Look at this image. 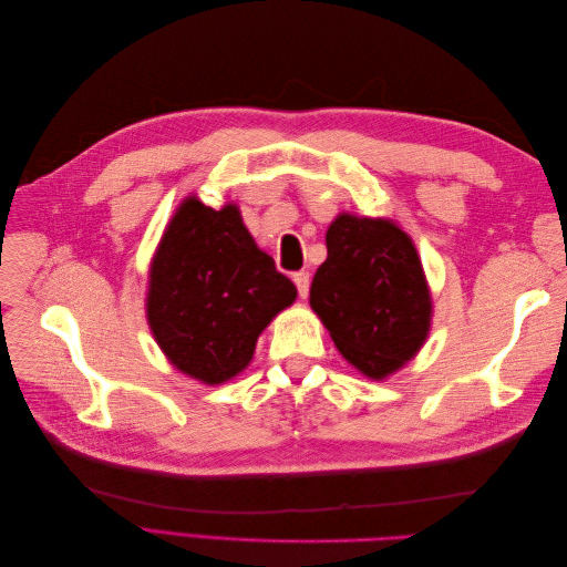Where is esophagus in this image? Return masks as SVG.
I'll return each instance as SVG.
<instances>
[{"mask_svg": "<svg viewBox=\"0 0 567 567\" xmlns=\"http://www.w3.org/2000/svg\"><path fill=\"white\" fill-rule=\"evenodd\" d=\"M293 281H296V286H298L300 298H307V293H310V281H312L310 271H296V274H293Z\"/></svg>", "mask_w": 567, "mask_h": 567, "instance_id": "obj_1", "label": "esophagus"}]
</instances>
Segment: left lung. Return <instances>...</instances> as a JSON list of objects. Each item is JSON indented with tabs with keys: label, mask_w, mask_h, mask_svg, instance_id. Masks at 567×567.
Here are the masks:
<instances>
[{
	"label": "left lung",
	"mask_w": 567,
	"mask_h": 567,
	"mask_svg": "<svg viewBox=\"0 0 567 567\" xmlns=\"http://www.w3.org/2000/svg\"><path fill=\"white\" fill-rule=\"evenodd\" d=\"M310 305L336 348L381 381L414 357L431 331V290L411 238L390 219L342 213L326 231Z\"/></svg>",
	"instance_id": "left-lung-1"
}]
</instances>
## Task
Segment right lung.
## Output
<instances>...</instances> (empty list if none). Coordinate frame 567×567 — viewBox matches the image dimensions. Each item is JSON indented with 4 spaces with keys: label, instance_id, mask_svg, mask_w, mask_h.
Instances as JSON below:
<instances>
[{
    "label": "right lung",
    "instance_id": "obj_1",
    "mask_svg": "<svg viewBox=\"0 0 567 567\" xmlns=\"http://www.w3.org/2000/svg\"><path fill=\"white\" fill-rule=\"evenodd\" d=\"M296 296L236 205L213 210L188 196L153 257L146 315L173 367L217 385L250 364L257 338Z\"/></svg>",
    "mask_w": 567,
    "mask_h": 567
}]
</instances>
